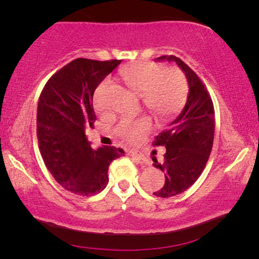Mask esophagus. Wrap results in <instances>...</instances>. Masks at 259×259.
I'll return each instance as SVG.
<instances>
[{
  "label": "esophagus",
  "instance_id": "obj_1",
  "mask_svg": "<svg viewBox=\"0 0 259 259\" xmlns=\"http://www.w3.org/2000/svg\"><path fill=\"white\" fill-rule=\"evenodd\" d=\"M128 154H130L131 157H132V158L137 159V160H139V161H140L141 164H143V165H145V166H147V165H148V162H147V159H146V157H145L144 154L139 153V152H136V151H131Z\"/></svg>",
  "mask_w": 259,
  "mask_h": 259
}]
</instances>
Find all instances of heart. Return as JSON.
Listing matches in <instances>:
<instances>
[{
  "label": "heart",
  "mask_w": 259,
  "mask_h": 259,
  "mask_svg": "<svg viewBox=\"0 0 259 259\" xmlns=\"http://www.w3.org/2000/svg\"><path fill=\"white\" fill-rule=\"evenodd\" d=\"M121 77L134 94L143 97L145 106L159 118L175 114L185 101L186 81L178 69H165L158 63L143 62L123 70ZM108 86L109 81H104L94 94V108L101 115L107 114L102 104V94ZM151 127L152 121L147 116L125 118L116 126V133L127 141H137Z\"/></svg>",
  "instance_id": "b5f03b06"
}]
</instances>
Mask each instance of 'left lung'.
<instances>
[{"mask_svg": "<svg viewBox=\"0 0 259 259\" xmlns=\"http://www.w3.org/2000/svg\"><path fill=\"white\" fill-rule=\"evenodd\" d=\"M155 61L176 62L185 74L189 94L182 112L155 138V146L166 147L164 161L152 157L153 166L165 175V184L155 197L168 198L186 191L196 183L210 157L214 137V108L199 77L185 62L173 55Z\"/></svg>", "mask_w": 259, "mask_h": 259, "instance_id": "obj_1", "label": "left lung"}]
</instances>
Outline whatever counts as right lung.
I'll return each mask as SVG.
<instances>
[{
	"instance_id": "right-lung-1",
	"label": "right lung",
	"mask_w": 259,
	"mask_h": 259,
	"mask_svg": "<svg viewBox=\"0 0 259 259\" xmlns=\"http://www.w3.org/2000/svg\"><path fill=\"white\" fill-rule=\"evenodd\" d=\"M120 62L74 60L48 80L38 99L36 132L45 164L60 185L80 196L100 193L109 164L125 153L114 146L94 150L86 137L97 120L94 92Z\"/></svg>"
}]
</instances>
